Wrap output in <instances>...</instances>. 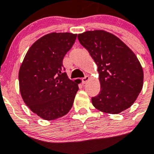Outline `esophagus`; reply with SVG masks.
Segmentation results:
<instances>
[{
	"instance_id": "esophagus-1",
	"label": "esophagus",
	"mask_w": 154,
	"mask_h": 154,
	"mask_svg": "<svg viewBox=\"0 0 154 154\" xmlns=\"http://www.w3.org/2000/svg\"><path fill=\"white\" fill-rule=\"evenodd\" d=\"M89 79V77L88 75H85V77H83V78L82 79V84H85V82H86Z\"/></svg>"
}]
</instances>
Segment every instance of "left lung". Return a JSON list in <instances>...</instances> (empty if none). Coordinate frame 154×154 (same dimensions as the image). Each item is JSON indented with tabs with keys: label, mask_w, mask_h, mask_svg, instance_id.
Wrapping results in <instances>:
<instances>
[{
	"label": "left lung",
	"mask_w": 154,
	"mask_h": 154,
	"mask_svg": "<svg viewBox=\"0 0 154 154\" xmlns=\"http://www.w3.org/2000/svg\"><path fill=\"white\" fill-rule=\"evenodd\" d=\"M98 66L100 92L92 98L102 112L117 114L133 105L143 88V72L138 58L117 37L102 30L78 35Z\"/></svg>",
	"instance_id": "obj_1"
}]
</instances>
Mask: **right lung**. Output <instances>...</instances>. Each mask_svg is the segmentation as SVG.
<instances>
[{"label":"right lung","instance_id":"add662e5","mask_svg":"<svg viewBox=\"0 0 154 154\" xmlns=\"http://www.w3.org/2000/svg\"><path fill=\"white\" fill-rule=\"evenodd\" d=\"M77 35L48 34L34 43L19 70V86L25 104L46 120L60 118L72 106L78 84L68 78L63 58Z\"/></svg>","mask_w":154,"mask_h":154}]
</instances>
